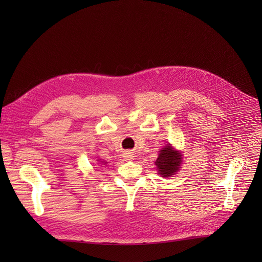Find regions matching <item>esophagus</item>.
Listing matches in <instances>:
<instances>
[{
  "mask_svg": "<svg viewBox=\"0 0 262 262\" xmlns=\"http://www.w3.org/2000/svg\"><path fill=\"white\" fill-rule=\"evenodd\" d=\"M134 155L132 154V152H129V151H126L125 154H124V158L126 159V160H132L134 157H133Z\"/></svg>",
  "mask_w": 262,
  "mask_h": 262,
  "instance_id": "1",
  "label": "esophagus"
}]
</instances>
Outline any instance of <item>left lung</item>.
I'll return each mask as SVG.
<instances>
[{
	"instance_id": "8db88e82",
	"label": "left lung",
	"mask_w": 262,
	"mask_h": 262,
	"mask_svg": "<svg viewBox=\"0 0 262 262\" xmlns=\"http://www.w3.org/2000/svg\"><path fill=\"white\" fill-rule=\"evenodd\" d=\"M181 161V151L175 150L171 144L166 145L162 148V150H160L159 158L156 161L158 173L164 178L171 177L180 169Z\"/></svg>"
}]
</instances>
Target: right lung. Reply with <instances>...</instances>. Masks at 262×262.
<instances>
[{
	"label": "right lung",
	"mask_w": 262,
	"mask_h": 262,
	"mask_svg": "<svg viewBox=\"0 0 262 262\" xmlns=\"http://www.w3.org/2000/svg\"><path fill=\"white\" fill-rule=\"evenodd\" d=\"M97 161H98V162H100V160H97ZM100 164H103V162H100ZM105 164H106V163H104L103 165H105Z\"/></svg>",
	"instance_id": "add662e5"
}]
</instances>
